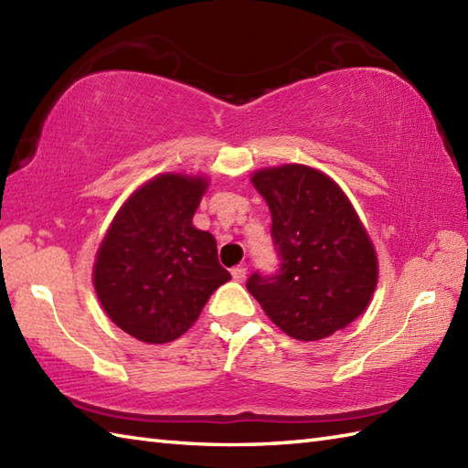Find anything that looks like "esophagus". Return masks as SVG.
<instances>
[{
  "label": "esophagus",
  "instance_id": "esophagus-1",
  "mask_svg": "<svg viewBox=\"0 0 468 468\" xmlns=\"http://www.w3.org/2000/svg\"><path fill=\"white\" fill-rule=\"evenodd\" d=\"M231 275H233V280L235 282H245V277H247V270L245 267H233V271H231Z\"/></svg>",
  "mask_w": 468,
  "mask_h": 468
}]
</instances>
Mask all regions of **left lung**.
<instances>
[{"instance_id":"8db88e82","label":"left lung","mask_w":468,"mask_h":468,"mask_svg":"<svg viewBox=\"0 0 468 468\" xmlns=\"http://www.w3.org/2000/svg\"><path fill=\"white\" fill-rule=\"evenodd\" d=\"M251 183L270 205L282 263L273 275L255 271L247 290L295 340H322L352 324L370 303L378 260L342 188L303 165L263 168Z\"/></svg>"}]
</instances>
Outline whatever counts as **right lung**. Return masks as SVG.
Masks as SVG:
<instances>
[{"mask_svg":"<svg viewBox=\"0 0 468 468\" xmlns=\"http://www.w3.org/2000/svg\"><path fill=\"white\" fill-rule=\"evenodd\" d=\"M207 178L176 173L144 183L116 213L94 263L108 317L146 344L183 335L218 285L231 280L211 233L193 227Z\"/></svg>","mask_w":468,"mask_h":468,"instance_id":"obj_1","label":"right lung"}]
</instances>
